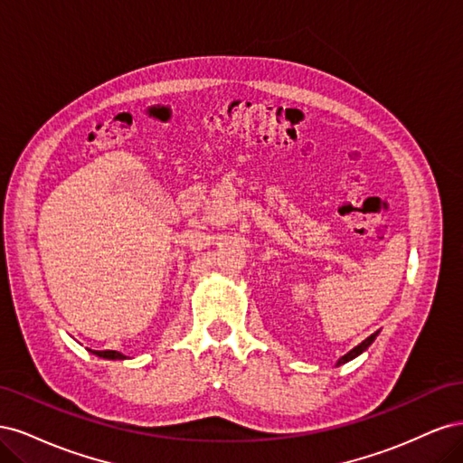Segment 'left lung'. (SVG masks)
I'll use <instances>...</instances> for the list:
<instances>
[{"instance_id": "obj_1", "label": "left lung", "mask_w": 463, "mask_h": 463, "mask_svg": "<svg viewBox=\"0 0 463 463\" xmlns=\"http://www.w3.org/2000/svg\"><path fill=\"white\" fill-rule=\"evenodd\" d=\"M374 338H376V334H373V335H369V338L365 340V342H361L357 347H354L352 349V352H349L347 355H344L340 361H338V365H342V363H347V361H352L354 357H357L359 354H363V352H365V349L374 342Z\"/></svg>"}]
</instances>
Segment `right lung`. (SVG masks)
<instances>
[{"mask_svg": "<svg viewBox=\"0 0 463 463\" xmlns=\"http://www.w3.org/2000/svg\"><path fill=\"white\" fill-rule=\"evenodd\" d=\"M92 352V349H90ZM94 355H98V357H104V359H125V355L123 354H119V352H114V349H106V352H92Z\"/></svg>", "mask_w": 463, "mask_h": 463, "instance_id": "add662e5", "label": "right lung"}]
</instances>
